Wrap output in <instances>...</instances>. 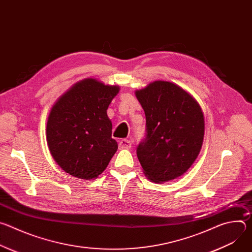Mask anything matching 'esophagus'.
I'll return each instance as SVG.
<instances>
[{
  "label": "esophagus",
  "mask_w": 252,
  "mask_h": 252,
  "mask_svg": "<svg viewBox=\"0 0 252 252\" xmlns=\"http://www.w3.org/2000/svg\"><path fill=\"white\" fill-rule=\"evenodd\" d=\"M119 148L120 149H130L131 148V141L126 138H123L119 142Z\"/></svg>",
  "instance_id": "obj_1"
}]
</instances>
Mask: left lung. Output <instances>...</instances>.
Returning a JSON list of instances; mask_svg holds the SVG:
<instances>
[{
    "label": "left lung",
    "mask_w": 252,
    "mask_h": 252,
    "mask_svg": "<svg viewBox=\"0 0 252 252\" xmlns=\"http://www.w3.org/2000/svg\"><path fill=\"white\" fill-rule=\"evenodd\" d=\"M146 114V137L136 148L146 175L166 183L194 162L203 141L204 119L197 101L184 89L157 81L136 91Z\"/></svg>",
    "instance_id": "left-lung-1"
}]
</instances>
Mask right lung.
I'll return each mask as SVG.
<instances>
[{
  "label": "right lung",
  "instance_id": "add662e5",
  "mask_svg": "<svg viewBox=\"0 0 252 252\" xmlns=\"http://www.w3.org/2000/svg\"><path fill=\"white\" fill-rule=\"evenodd\" d=\"M120 88L86 79L68 90L52 107L47 140L57 163L68 174L97 177L118 150L106 110Z\"/></svg>",
  "mask_w": 252,
  "mask_h": 252
}]
</instances>
